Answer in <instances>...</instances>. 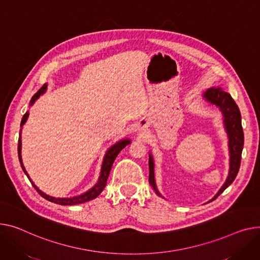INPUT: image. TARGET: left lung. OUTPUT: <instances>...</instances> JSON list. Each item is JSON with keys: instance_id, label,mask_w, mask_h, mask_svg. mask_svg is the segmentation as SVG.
<instances>
[{"instance_id": "left-lung-1", "label": "left lung", "mask_w": 260, "mask_h": 260, "mask_svg": "<svg viewBox=\"0 0 260 260\" xmlns=\"http://www.w3.org/2000/svg\"><path fill=\"white\" fill-rule=\"evenodd\" d=\"M204 97L210 101L213 105L219 108L223 115V122L224 127H226L228 138H229V151H230V169L228 178L219 189L217 194L214 197L216 199L220 193L223 192V190L228 188L233 181L235 180L238 170L240 167L241 160V152L244 148V131L241 126V116L239 109L231 95L227 92H224L221 88H211L207 92H205ZM149 176L148 181L150 186L153 188L154 192L159 197L162 198L161 193L158 191L157 187L154 183V174H153V161L151 154H149ZM213 199V200H214Z\"/></svg>"}]
</instances>
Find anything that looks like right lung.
<instances>
[{
  "label": "right lung",
  "mask_w": 260,
  "mask_h": 260,
  "mask_svg": "<svg viewBox=\"0 0 260 260\" xmlns=\"http://www.w3.org/2000/svg\"><path fill=\"white\" fill-rule=\"evenodd\" d=\"M47 89V85L44 84L42 88L38 91V93H36V95H34L31 100H30V106H32L34 101H36L42 94H44V92L46 91ZM28 113H26L23 118H22V122H21V127L23 126V124L26 122V120L28 118ZM131 141L128 139L126 140H121L119 141L118 143H116L115 145H113L107 152L106 157H105V160H103V163H102V167H101V172H100V177H99V180H98V183L92 188L90 189L89 191H86L85 193L81 194V196H78V197H74V198H70V199H57V198H53V197H50V196H47L46 193L42 192L41 190L33 184V182L30 180L27 171L25 170V167L22 163V158H21V139H19V146H17V151H19V160H20V163H21V166L24 170V172L26 174V176L28 177V179L30 180L32 186L36 188L37 191L39 192V194H41L44 199H46L47 201L49 202H52V203H55V204H58V205H64V206H68V205H76V204H81V203H85L88 201H91V200H94L96 199L101 192L102 190L105 189L106 185H107V182H108V179H109V175H110V171H111V168L113 166V163L115 161V159L117 158L118 153L122 150L127 144H129Z\"/></svg>",
  "instance_id": "obj_1"
}]
</instances>
